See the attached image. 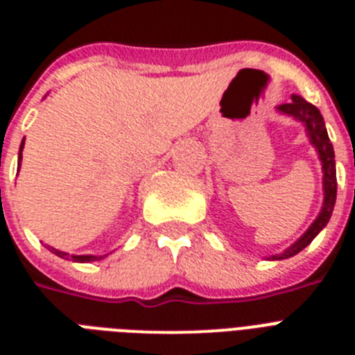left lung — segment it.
I'll return each instance as SVG.
<instances>
[{
  "label": "left lung",
  "instance_id": "left-lung-1",
  "mask_svg": "<svg viewBox=\"0 0 355 355\" xmlns=\"http://www.w3.org/2000/svg\"><path fill=\"white\" fill-rule=\"evenodd\" d=\"M277 110L281 114L290 115V117L297 119L306 126V133L309 137V142L315 146L316 153H318V158L322 162V171H324V206L320 209L316 220L309 225L306 233L295 241L293 245L288 247L284 252L275 254L268 259H286L299 254L300 250L306 249L313 240H315L316 234L322 231V229L327 225L329 218L332 215V209L336 205V162H334V149H332V144L329 140L327 130H325V122L320 110L315 105L307 103L306 99H302L300 96H291V103L286 105L277 106Z\"/></svg>",
  "mask_w": 355,
  "mask_h": 355
}]
</instances>
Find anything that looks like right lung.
I'll return each instance as SVG.
<instances>
[{
	"label": "right lung",
	"instance_id": "1",
	"mask_svg": "<svg viewBox=\"0 0 355 355\" xmlns=\"http://www.w3.org/2000/svg\"><path fill=\"white\" fill-rule=\"evenodd\" d=\"M23 147H24V140L21 142V147H19V159H17V165H21V159H23ZM48 249L51 250L53 254H56L58 258H64V259H72V261L76 263H90V261H99L103 259L105 256H92V254H85V256H69L67 252H62L58 249H53V247L48 245Z\"/></svg>",
	"mask_w": 355,
	"mask_h": 355
}]
</instances>
